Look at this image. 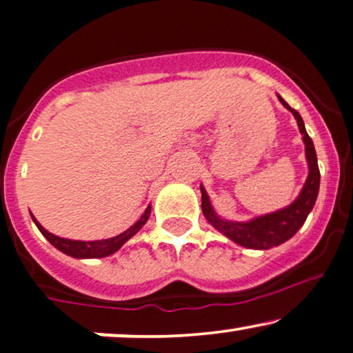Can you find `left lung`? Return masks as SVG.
Returning <instances> with one entry per match:
<instances>
[{
    "mask_svg": "<svg viewBox=\"0 0 353 353\" xmlns=\"http://www.w3.org/2000/svg\"><path fill=\"white\" fill-rule=\"evenodd\" d=\"M282 105L285 108L290 110L296 118L299 123L300 132L303 134V141L306 145V160H308L310 165V175L306 178V183L301 190V193L296 201H294L288 208L277 210L274 214H268V216L258 217L254 221L250 222H227L222 221L216 216L212 208H210L208 193L204 191V188L201 186V198H203V212L208 221L217 228L219 232H222L223 235H227L230 240L235 243L245 246V248H253V250H269L272 246H277L287 241L288 238H292L299 232V228L303 225L306 217H308L310 210L313 209L314 203H316L318 191H319V168H318V157L316 150H314L313 141L308 136V132L305 130V123L301 120L300 113L296 112L288 105L282 97H279Z\"/></svg>",
    "mask_w": 353,
    "mask_h": 353,
    "instance_id": "obj_1",
    "label": "left lung"
}]
</instances>
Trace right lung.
Segmentation results:
<instances>
[{"label": "right lung", "instance_id": "right-lung-1", "mask_svg": "<svg viewBox=\"0 0 353 353\" xmlns=\"http://www.w3.org/2000/svg\"><path fill=\"white\" fill-rule=\"evenodd\" d=\"M149 214H150V205H148V209L144 210V214L141 216L139 221H137L132 227L128 228L126 232L120 233L118 236L108 238V240H97V241H77V240L59 238L57 235H53V233L45 230V228L35 221L34 216H32V219H34L35 225L39 227V230L42 232V235L47 238L50 243H52L57 250L63 251L65 254L72 256V258H103V256H110L115 253V251L120 250L132 235H136V233L143 228L144 223L148 222Z\"/></svg>", "mask_w": 353, "mask_h": 353}]
</instances>
